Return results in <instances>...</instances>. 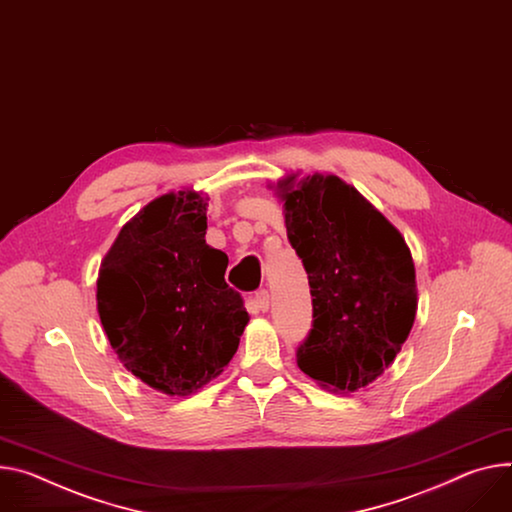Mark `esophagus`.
I'll return each instance as SVG.
<instances>
[{"mask_svg": "<svg viewBox=\"0 0 512 512\" xmlns=\"http://www.w3.org/2000/svg\"><path fill=\"white\" fill-rule=\"evenodd\" d=\"M255 304H257L259 310L267 312V310H269V292H267V290H259V292L255 294Z\"/></svg>", "mask_w": 512, "mask_h": 512, "instance_id": "34e87169", "label": "esophagus"}]
</instances>
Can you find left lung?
<instances>
[{"label":"left lung","mask_w":512,"mask_h":512,"mask_svg":"<svg viewBox=\"0 0 512 512\" xmlns=\"http://www.w3.org/2000/svg\"><path fill=\"white\" fill-rule=\"evenodd\" d=\"M290 245L312 296V329L298 367L322 388L349 394L378 380L416 316L410 249L382 212L337 175L277 183Z\"/></svg>","instance_id":"obj_1"}]
</instances>
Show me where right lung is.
Segmentation results:
<instances>
[{
    "label": "right lung",
    "instance_id": "1",
    "mask_svg": "<svg viewBox=\"0 0 512 512\" xmlns=\"http://www.w3.org/2000/svg\"><path fill=\"white\" fill-rule=\"evenodd\" d=\"M208 198L169 192L128 220L98 275V312L124 367L169 396L218 378L249 322L224 282L228 257L206 245Z\"/></svg>",
    "mask_w": 512,
    "mask_h": 512
}]
</instances>
